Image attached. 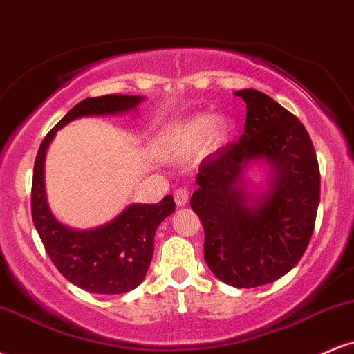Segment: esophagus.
<instances>
[{
    "label": "esophagus",
    "instance_id": "1",
    "mask_svg": "<svg viewBox=\"0 0 354 354\" xmlns=\"http://www.w3.org/2000/svg\"><path fill=\"white\" fill-rule=\"evenodd\" d=\"M188 198H189V193L186 189H176V193H174V203H176V206H186V203H188Z\"/></svg>",
    "mask_w": 354,
    "mask_h": 354
}]
</instances>
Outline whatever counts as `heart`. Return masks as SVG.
I'll return each instance as SVG.
<instances>
[{
    "label": "heart",
    "instance_id": "1",
    "mask_svg": "<svg viewBox=\"0 0 354 354\" xmlns=\"http://www.w3.org/2000/svg\"><path fill=\"white\" fill-rule=\"evenodd\" d=\"M233 135L234 123L231 118L201 113L165 128L154 141V151L163 160H185L200 148L203 154L219 151Z\"/></svg>",
    "mask_w": 354,
    "mask_h": 354
}]
</instances>
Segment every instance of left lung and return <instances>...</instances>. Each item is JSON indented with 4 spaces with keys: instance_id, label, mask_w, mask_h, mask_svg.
Here are the masks:
<instances>
[{
    "instance_id": "8db88e82",
    "label": "left lung",
    "mask_w": 354,
    "mask_h": 354,
    "mask_svg": "<svg viewBox=\"0 0 354 354\" xmlns=\"http://www.w3.org/2000/svg\"><path fill=\"white\" fill-rule=\"evenodd\" d=\"M246 103L245 135L200 165L191 209L205 230V261L234 288L279 279L301 259L319 205V168L301 121L256 89ZM265 165L266 186L247 173Z\"/></svg>"
}]
</instances>
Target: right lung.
I'll list each match as a JSON object with an SVG mask.
<instances>
[{
	"label": "right lung",
	"instance_id": "obj_1",
	"mask_svg": "<svg viewBox=\"0 0 354 354\" xmlns=\"http://www.w3.org/2000/svg\"><path fill=\"white\" fill-rule=\"evenodd\" d=\"M145 96L106 95L80 101L48 133L35 160L31 214L44 250L68 281L96 295H121L135 290L151 265L154 233L174 211L171 194L156 205H128L104 225L76 230L56 219L44 186V158L53 138L78 118L115 116L131 113Z\"/></svg>",
	"mask_w": 354,
	"mask_h": 354
}]
</instances>
